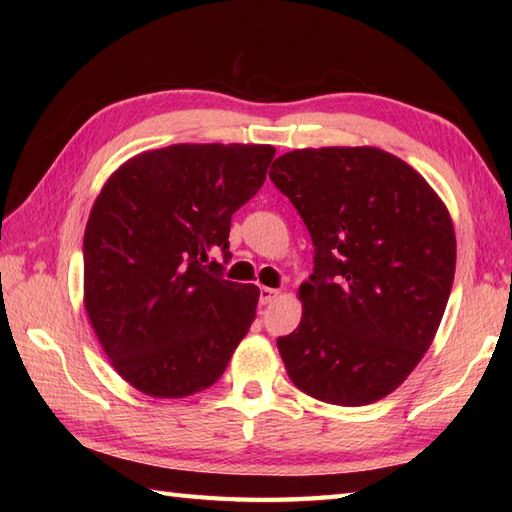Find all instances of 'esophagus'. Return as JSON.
Segmentation results:
<instances>
[{
	"label": "esophagus",
	"instance_id": "1",
	"mask_svg": "<svg viewBox=\"0 0 512 512\" xmlns=\"http://www.w3.org/2000/svg\"><path fill=\"white\" fill-rule=\"evenodd\" d=\"M279 297V290H275V288H262L259 290V303H262V306H268L270 301H275Z\"/></svg>",
	"mask_w": 512,
	"mask_h": 512
}]
</instances>
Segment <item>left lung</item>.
I'll return each instance as SVG.
<instances>
[{
    "label": "left lung",
    "mask_w": 512,
    "mask_h": 512,
    "mask_svg": "<svg viewBox=\"0 0 512 512\" xmlns=\"http://www.w3.org/2000/svg\"><path fill=\"white\" fill-rule=\"evenodd\" d=\"M314 244L297 330L279 336L303 394L361 407L402 385L436 336L455 275L447 206L376 147L295 149L270 167Z\"/></svg>",
    "instance_id": "obj_1"
}]
</instances>
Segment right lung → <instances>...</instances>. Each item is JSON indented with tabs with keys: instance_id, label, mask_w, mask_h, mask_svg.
Wrapping results in <instances>:
<instances>
[{
	"instance_id": "right-lung-1",
	"label": "right lung",
	"mask_w": 512,
	"mask_h": 512,
	"mask_svg": "<svg viewBox=\"0 0 512 512\" xmlns=\"http://www.w3.org/2000/svg\"><path fill=\"white\" fill-rule=\"evenodd\" d=\"M275 147L171 145L105 182L83 237L85 310L112 367L154 398L211 387L255 319L259 288L222 275L231 215Z\"/></svg>"
}]
</instances>
